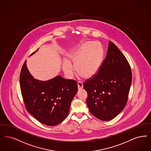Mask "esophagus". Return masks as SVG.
I'll use <instances>...</instances> for the list:
<instances>
[{
	"mask_svg": "<svg viewBox=\"0 0 151 151\" xmlns=\"http://www.w3.org/2000/svg\"><path fill=\"white\" fill-rule=\"evenodd\" d=\"M78 90H81L83 88V83L81 81L78 82Z\"/></svg>",
	"mask_w": 151,
	"mask_h": 151,
	"instance_id": "esophagus-1",
	"label": "esophagus"
}]
</instances>
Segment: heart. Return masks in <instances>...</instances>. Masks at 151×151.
Instances as JSON below:
<instances>
[{"label":"heart","mask_w":151,"mask_h":151,"mask_svg":"<svg viewBox=\"0 0 151 151\" xmlns=\"http://www.w3.org/2000/svg\"><path fill=\"white\" fill-rule=\"evenodd\" d=\"M103 49L98 42H87L82 44L78 50L71 56L75 70L85 78H90L97 73L102 63ZM63 70L71 78L73 75V65L67 60L63 63Z\"/></svg>","instance_id":"1"}]
</instances>
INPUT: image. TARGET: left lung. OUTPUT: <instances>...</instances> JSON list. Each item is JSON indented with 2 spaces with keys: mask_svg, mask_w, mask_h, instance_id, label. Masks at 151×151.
<instances>
[{
  "mask_svg": "<svg viewBox=\"0 0 151 151\" xmlns=\"http://www.w3.org/2000/svg\"><path fill=\"white\" fill-rule=\"evenodd\" d=\"M132 81V70L126 57L109 42L98 72L84 84L91 114L101 120L114 119L127 104Z\"/></svg>",
  "mask_w": 151,
  "mask_h": 151,
  "instance_id": "8db88e82",
  "label": "left lung"
}]
</instances>
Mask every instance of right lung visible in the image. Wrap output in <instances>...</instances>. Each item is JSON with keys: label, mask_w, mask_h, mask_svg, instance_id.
I'll return each instance as SVG.
<instances>
[{"label": "right lung", "mask_w": 151, "mask_h": 151, "mask_svg": "<svg viewBox=\"0 0 151 151\" xmlns=\"http://www.w3.org/2000/svg\"><path fill=\"white\" fill-rule=\"evenodd\" d=\"M19 83L28 112L48 126L57 125L66 119L78 91L77 82L74 80L65 79L60 76L48 81L34 78L28 70L26 60L21 70Z\"/></svg>", "instance_id": "1"}]
</instances>
